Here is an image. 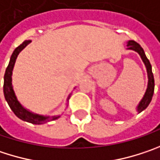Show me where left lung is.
<instances>
[{
	"instance_id": "1",
	"label": "left lung",
	"mask_w": 160,
	"mask_h": 160,
	"mask_svg": "<svg viewBox=\"0 0 160 160\" xmlns=\"http://www.w3.org/2000/svg\"><path fill=\"white\" fill-rule=\"evenodd\" d=\"M128 50H133V51L137 52L141 59H142L143 63H145V66L147 68V73H148V87H147V90L145 92V95L142 97V99L140 100V102L138 103V107H137V111L138 113L142 112L143 110L147 108L149 105V103L151 102V99L153 97V94H154V88H155V83H154V75L152 73V67H151V64L149 63L148 59L147 58L146 54H145V52L143 50V48L138 43L136 42L135 41H128V44H127Z\"/></svg>"
}]
</instances>
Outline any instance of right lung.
Listing matches in <instances>:
<instances>
[{
  "label": "right lung",
  "mask_w": 160,
  "mask_h": 160,
  "mask_svg": "<svg viewBox=\"0 0 160 160\" xmlns=\"http://www.w3.org/2000/svg\"><path fill=\"white\" fill-rule=\"evenodd\" d=\"M31 42H32L31 40L24 41L21 45H19L17 48H15V50L12 52V54L10 58L9 64L6 68L5 74H4L3 94H4L5 100L7 101L9 107L11 108V109L12 110V112L15 114V116L17 118H19L20 119L23 120V121L34 124V125H41L43 123H47L49 121L57 119L60 118V116H52V117L42 116V115H39V114H35L33 112H31L30 110L23 108L22 105L19 102V100L17 99V97H16L14 90H13V87H12V70L14 67V63L16 62L18 54L22 51ZM69 98H70V95L67 98V101L69 100Z\"/></svg>",
  "instance_id": "obj_1"
}]
</instances>
